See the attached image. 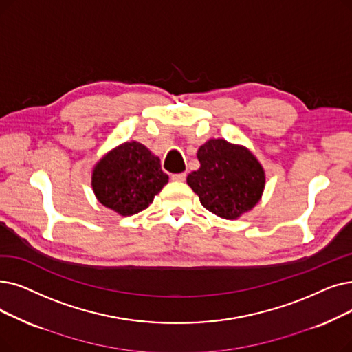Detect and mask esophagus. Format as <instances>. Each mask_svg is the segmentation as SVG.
<instances>
[{"label": "esophagus", "instance_id": "esophagus-1", "mask_svg": "<svg viewBox=\"0 0 352 352\" xmlns=\"http://www.w3.org/2000/svg\"><path fill=\"white\" fill-rule=\"evenodd\" d=\"M186 177H187L186 173H179V174H173V175H171V179H173V181H179V182H182V181L186 179Z\"/></svg>", "mask_w": 352, "mask_h": 352}]
</instances>
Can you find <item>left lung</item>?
<instances>
[{
	"label": "left lung",
	"instance_id": "1",
	"mask_svg": "<svg viewBox=\"0 0 352 352\" xmlns=\"http://www.w3.org/2000/svg\"><path fill=\"white\" fill-rule=\"evenodd\" d=\"M200 168L187 184L203 207L226 220H236L262 198L265 170L252 152L226 140H210L198 148Z\"/></svg>",
	"mask_w": 352,
	"mask_h": 352
}]
</instances>
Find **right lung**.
Segmentation results:
<instances>
[{
    "label": "right lung",
    "mask_w": 352,
    "mask_h": 352,
    "mask_svg": "<svg viewBox=\"0 0 352 352\" xmlns=\"http://www.w3.org/2000/svg\"><path fill=\"white\" fill-rule=\"evenodd\" d=\"M166 182L160 158L136 141L109 151L91 173V187L99 203L120 216L145 210Z\"/></svg>",
    "instance_id": "obj_1"
}]
</instances>
